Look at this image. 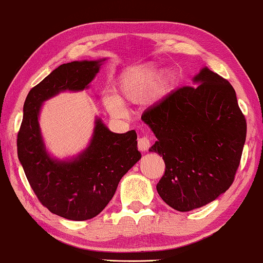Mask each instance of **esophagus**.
I'll list each match as a JSON object with an SVG mask.
<instances>
[{
	"label": "esophagus",
	"mask_w": 263,
	"mask_h": 263,
	"mask_svg": "<svg viewBox=\"0 0 263 263\" xmlns=\"http://www.w3.org/2000/svg\"><path fill=\"white\" fill-rule=\"evenodd\" d=\"M137 147H139L140 151L142 152L148 151L149 147H151V140H149L147 136L139 137V140H137Z\"/></svg>",
	"instance_id": "obj_1"
}]
</instances>
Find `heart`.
I'll use <instances>...</instances> for the list:
<instances>
[{"label": "heart", "mask_w": 263, "mask_h": 263, "mask_svg": "<svg viewBox=\"0 0 263 263\" xmlns=\"http://www.w3.org/2000/svg\"><path fill=\"white\" fill-rule=\"evenodd\" d=\"M156 81V71L152 68L136 70L127 75L120 84V91L122 96L128 101H140L148 94L149 90L154 87ZM169 84L168 79L160 81V88H167ZM104 104L109 112L115 116L122 115L123 107L119 98L109 95L104 99Z\"/></svg>", "instance_id": "obj_1"}]
</instances>
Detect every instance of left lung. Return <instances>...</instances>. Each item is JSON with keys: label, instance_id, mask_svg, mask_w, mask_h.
<instances>
[{"label": "left lung", "instance_id": "1", "mask_svg": "<svg viewBox=\"0 0 263 263\" xmlns=\"http://www.w3.org/2000/svg\"><path fill=\"white\" fill-rule=\"evenodd\" d=\"M193 81L200 84L179 88L141 116L157 139L149 152L165 164L157 193L179 212L203 207L232 185L247 134L227 80L205 67Z\"/></svg>", "mask_w": 263, "mask_h": 263}]
</instances>
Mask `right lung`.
<instances>
[{
	"mask_svg": "<svg viewBox=\"0 0 263 263\" xmlns=\"http://www.w3.org/2000/svg\"><path fill=\"white\" fill-rule=\"evenodd\" d=\"M103 61L61 64L31 88L17 134V156L35 195L52 214L72 221L99 215L112 199L122 176L141 159L135 130L116 134L100 119L95 121L88 148L74 159L55 160L44 147L39 124L42 103L60 91L88 88Z\"/></svg>",
	"mask_w": 263,
	"mask_h": 263,
	"instance_id": "1",
	"label": "right lung"
}]
</instances>
